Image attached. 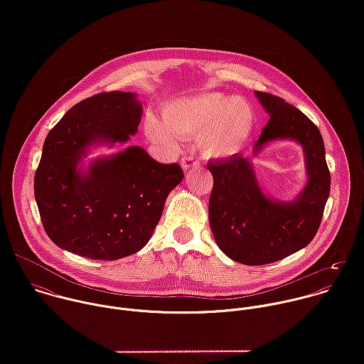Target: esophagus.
Segmentation results:
<instances>
[{"label":"esophagus","mask_w":364,"mask_h":364,"mask_svg":"<svg viewBox=\"0 0 364 364\" xmlns=\"http://www.w3.org/2000/svg\"><path fill=\"white\" fill-rule=\"evenodd\" d=\"M181 167H183V170H190V168H193V167H197L200 163L197 161V160H194L193 157H190V155H186V157H183L181 159Z\"/></svg>","instance_id":"1"}]
</instances>
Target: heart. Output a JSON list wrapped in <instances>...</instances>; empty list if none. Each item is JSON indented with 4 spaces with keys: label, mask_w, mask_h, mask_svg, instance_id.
<instances>
[{
    "label": "heart",
    "mask_w": 364,
    "mask_h": 364,
    "mask_svg": "<svg viewBox=\"0 0 364 364\" xmlns=\"http://www.w3.org/2000/svg\"><path fill=\"white\" fill-rule=\"evenodd\" d=\"M164 124L154 117L145 118V131L155 141L203 134V149L213 157L239 151L253 131V112L239 96L219 92L203 93L170 103L164 109Z\"/></svg>",
    "instance_id": "b5f03b06"
}]
</instances>
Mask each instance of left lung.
Segmentation results:
<instances>
[{
    "label": "left lung",
    "mask_w": 364,
    "mask_h": 364,
    "mask_svg": "<svg viewBox=\"0 0 364 364\" xmlns=\"http://www.w3.org/2000/svg\"><path fill=\"white\" fill-rule=\"evenodd\" d=\"M255 95L271 118L253 154L271 141H296L305 154L308 181L295 200L279 201L264 194L250 160L243 155L207 164L213 176L209 220L216 243L233 261L252 267L281 261L314 239L331 184L324 141L316 124L279 96Z\"/></svg>",
    "instance_id": "8db88e82"
}]
</instances>
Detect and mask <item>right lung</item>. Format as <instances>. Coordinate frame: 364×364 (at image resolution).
<instances>
[{
    "mask_svg": "<svg viewBox=\"0 0 364 364\" xmlns=\"http://www.w3.org/2000/svg\"><path fill=\"white\" fill-rule=\"evenodd\" d=\"M142 107L132 92H102L70 108L46 136L34 197L47 236L83 257L115 261L142 249L184 174L136 145L79 163L95 144L135 135Z\"/></svg>",
    "mask_w": 364,
    "mask_h": 364,
    "instance_id": "add662e5",
    "label": "right lung"
}]
</instances>
